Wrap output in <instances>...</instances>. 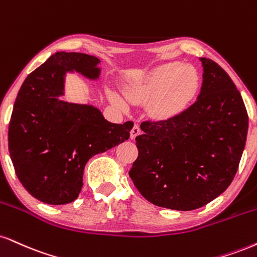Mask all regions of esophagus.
I'll return each mask as SVG.
<instances>
[{
	"label": "esophagus",
	"instance_id": "obj_1",
	"mask_svg": "<svg viewBox=\"0 0 257 257\" xmlns=\"http://www.w3.org/2000/svg\"><path fill=\"white\" fill-rule=\"evenodd\" d=\"M140 134H141L140 126H139V125L133 126V129H132V132H131V138L133 139V140H134V139L137 138V137H139V135H140Z\"/></svg>",
	"mask_w": 257,
	"mask_h": 257
}]
</instances>
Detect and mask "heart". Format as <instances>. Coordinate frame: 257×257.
Here are the masks:
<instances>
[{"mask_svg":"<svg viewBox=\"0 0 257 257\" xmlns=\"http://www.w3.org/2000/svg\"><path fill=\"white\" fill-rule=\"evenodd\" d=\"M201 79L195 68L179 62L160 64L128 86V93L138 101H150L148 110L157 119H171L183 113L195 100ZM111 98L119 104L118 94Z\"/></svg>","mask_w":257,"mask_h":257,"instance_id":"obj_1","label":"heart"}]
</instances>
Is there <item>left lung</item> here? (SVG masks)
<instances>
[{"mask_svg":"<svg viewBox=\"0 0 257 257\" xmlns=\"http://www.w3.org/2000/svg\"><path fill=\"white\" fill-rule=\"evenodd\" d=\"M196 101L171 119L144 122L138 159L129 176L153 205L193 211L221 195L236 175L245 147L248 113L227 73L201 57Z\"/></svg>","mask_w":257,"mask_h":257,"instance_id":"left-lung-1","label":"left lung"}]
</instances>
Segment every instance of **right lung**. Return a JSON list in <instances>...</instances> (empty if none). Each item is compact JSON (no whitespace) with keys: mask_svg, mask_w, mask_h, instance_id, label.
I'll return each instance as SVG.
<instances>
[{"mask_svg":"<svg viewBox=\"0 0 257 257\" xmlns=\"http://www.w3.org/2000/svg\"><path fill=\"white\" fill-rule=\"evenodd\" d=\"M100 60L58 51L25 79L15 99L8 147L24 188L49 205L79 196L86 163L129 139L134 123H111L98 107L62 100L67 73L98 80Z\"/></svg>","mask_w":257,"mask_h":257,"instance_id":"add662e5","label":"right lung"}]
</instances>
